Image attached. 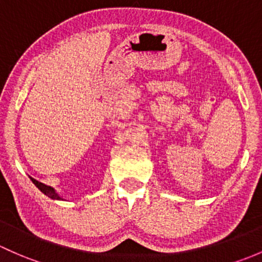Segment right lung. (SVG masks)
Segmentation results:
<instances>
[{"mask_svg":"<svg viewBox=\"0 0 262 262\" xmlns=\"http://www.w3.org/2000/svg\"><path fill=\"white\" fill-rule=\"evenodd\" d=\"M31 180H32V183H34V184L36 185V187L39 188V189L45 194V195H48L51 199H61L60 196H59L58 194L55 193V190H54L51 187H49V185L42 184V183H40V182H37V180H35L34 178H31Z\"/></svg>","mask_w":262,"mask_h":262,"instance_id":"1","label":"right lung"}]
</instances>
